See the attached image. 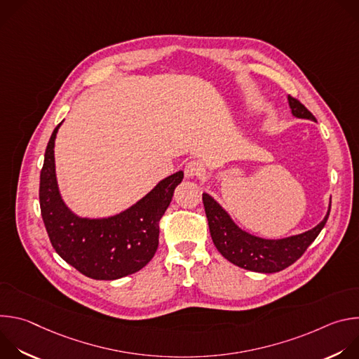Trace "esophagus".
<instances>
[{"mask_svg":"<svg viewBox=\"0 0 359 359\" xmlns=\"http://www.w3.org/2000/svg\"><path fill=\"white\" fill-rule=\"evenodd\" d=\"M186 177H200L203 175V166L197 161H191L184 166Z\"/></svg>","mask_w":359,"mask_h":359,"instance_id":"1","label":"esophagus"}]
</instances>
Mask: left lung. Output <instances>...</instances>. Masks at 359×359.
<instances>
[{"instance_id": "left-lung-1", "label": "left lung", "mask_w": 359, "mask_h": 359, "mask_svg": "<svg viewBox=\"0 0 359 359\" xmlns=\"http://www.w3.org/2000/svg\"><path fill=\"white\" fill-rule=\"evenodd\" d=\"M288 105L295 118L316 121L314 115L290 95ZM203 204L209 220L212 240L223 257L241 269L266 274L281 271L295 263L324 229L331 210L330 203L324 220L309 231L271 240L241 230L210 194L203 193Z\"/></svg>"}]
</instances>
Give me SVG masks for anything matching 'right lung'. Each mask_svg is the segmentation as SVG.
Segmentation results:
<instances>
[{
	"label": "right lung",
	"instance_id": "obj_1",
	"mask_svg": "<svg viewBox=\"0 0 359 359\" xmlns=\"http://www.w3.org/2000/svg\"><path fill=\"white\" fill-rule=\"evenodd\" d=\"M54 129L45 150L39 204L50 244L68 264L93 280H118L143 269L159 245V222L183 172L161 180L119 215L102 219L76 216L61 197L55 173Z\"/></svg>",
	"mask_w": 359,
	"mask_h": 359
}]
</instances>
